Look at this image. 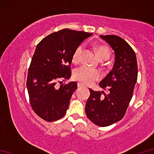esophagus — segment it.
<instances>
[{"mask_svg":"<svg viewBox=\"0 0 154 154\" xmlns=\"http://www.w3.org/2000/svg\"><path fill=\"white\" fill-rule=\"evenodd\" d=\"M77 87H79V88H81V87H85V85H83V83H81L79 82V83H77Z\"/></svg>","mask_w":154,"mask_h":154,"instance_id":"esophagus-1","label":"esophagus"}]
</instances>
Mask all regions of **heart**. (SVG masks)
Segmentation results:
<instances>
[{
    "instance_id": "b5f03b06",
    "label": "heart",
    "mask_w": 154,
    "mask_h": 154,
    "mask_svg": "<svg viewBox=\"0 0 154 154\" xmlns=\"http://www.w3.org/2000/svg\"><path fill=\"white\" fill-rule=\"evenodd\" d=\"M82 50L83 47L81 45L75 50L73 57H72V60H73V63H77L80 61ZM96 51L98 57L101 61L107 60L110 55L109 48L104 45H98L96 48ZM73 77L75 79L84 84L92 85L95 81L100 79L101 75L100 72L99 70L95 69L87 66H82L75 70Z\"/></svg>"
}]
</instances>
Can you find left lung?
I'll use <instances>...</instances> for the list:
<instances>
[{"mask_svg": "<svg viewBox=\"0 0 154 154\" xmlns=\"http://www.w3.org/2000/svg\"><path fill=\"white\" fill-rule=\"evenodd\" d=\"M100 37L115 53L112 70L99 83L101 88H107L110 93L106 94L90 89L85 112L93 123L104 127L120 120L125 114L137 81L138 65L134 51L122 38L115 35Z\"/></svg>", "mask_w": 154, "mask_h": 154, "instance_id": "left-lung-1", "label": "left lung"}]
</instances>
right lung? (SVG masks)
Returning <instances> with one entry per match:
<instances>
[{
    "instance_id": "obj_1",
    "label": "right lung",
    "mask_w": 154,
    "mask_h": 154,
    "mask_svg": "<svg viewBox=\"0 0 154 154\" xmlns=\"http://www.w3.org/2000/svg\"><path fill=\"white\" fill-rule=\"evenodd\" d=\"M92 35L63 29L48 35L37 45L28 69L26 86L32 109L42 119L53 122L66 113L77 83L62 84L60 87L56 84L60 79H69L74 51Z\"/></svg>"
}]
</instances>
